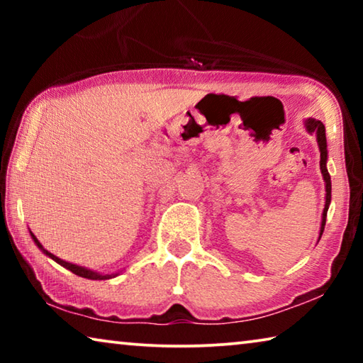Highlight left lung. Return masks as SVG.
Masks as SVG:
<instances>
[{"label":"left lung","instance_id":"1","mask_svg":"<svg viewBox=\"0 0 363 363\" xmlns=\"http://www.w3.org/2000/svg\"><path fill=\"white\" fill-rule=\"evenodd\" d=\"M306 128L309 133H315L317 134V143L318 147H320V169L323 174V181H325V189H327V201H325V210H323V216H322V227H320V237L325 229V220H327V211L331 201V181H330V174L327 169V138H325V126L322 121L309 118L306 121Z\"/></svg>","mask_w":363,"mask_h":363}]
</instances>
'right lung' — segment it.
<instances>
[{"instance_id": "add662e5", "label": "right lung", "mask_w": 363, "mask_h": 363, "mask_svg": "<svg viewBox=\"0 0 363 363\" xmlns=\"http://www.w3.org/2000/svg\"><path fill=\"white\" fill-rule=\"evenodd\" d=\"M30 233H32V232H30ZM32 238H33V242L36 243V247H38L43 251V253L48 255L49 257H51V259H54L57 264H60V266H64L65 269H69L70 272H73L75 275H79V277H84V279H89V280H106V279L115 277V275H101V274H97V272H93V270H89V269L79 267V266H77V264H70V262H65L62 259H59L57 256H54L52 253H49L48 250L43 248V245L38 242V238H36L33 233H32Z\"/></svg>"}]
</instances>
